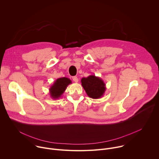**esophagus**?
I'll return each instance as SVG.
<instances>
[{"label": "esophagus", "mask_w": 159, "mask_h": 159, "mask_svg": "<svg viewBox=\"0 0 159 159\" xmlns=\"http://www.w3.org/2000/svg\"><path fill=\"white\" fill-rule=\"evenodd\" d=\"M72 79H73V80H74L75 82H78V81H79V79H78L77 77H75V76L73 77H72Z\"/></svg>", "instance_id": "34e87169"}]
</instances>
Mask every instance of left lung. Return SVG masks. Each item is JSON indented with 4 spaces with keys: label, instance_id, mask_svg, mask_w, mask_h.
<instances>
[{
    "label": "left lung",
    "instance_id": "obj_1",
    "mask_svg": "<svg viewBox=\"0 0 159 159\" xmlns=\"http://www.w3.org/2000/svg\"><path fill=\"white\" fill-rule=\"evenodd\" d=\"M81 83L87 96L92 99L102 98L106 90L104 81L94 75L82 78Z\"/></svg>",
    "mask_w": 159,
    "mask_h": 159
}]
</instances>
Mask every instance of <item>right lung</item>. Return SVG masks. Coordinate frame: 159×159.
Returning <instances> with one entry per match:
<instances>
[{
  "mask_svg": "<svg viewBox=\"0 0 159 159\" xmlns=\"http://www.w3.org/2000/svg\"><path fill=\"white\" fill-rule=\"evenodd\" d=\"M72 84L70 79L66 77L57 79L49 89L50 97L53 99H58L63 94L67 86Z\"/></svg>",
  "mask_w": 159,
  "mask_h": 159,
  "instance_id": "1",
  "label": "right lung"
}]
</instances>
